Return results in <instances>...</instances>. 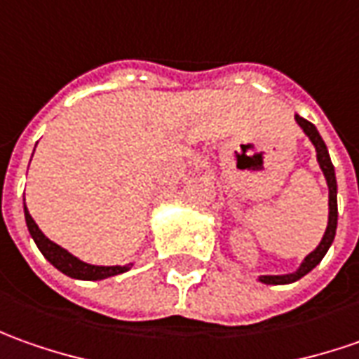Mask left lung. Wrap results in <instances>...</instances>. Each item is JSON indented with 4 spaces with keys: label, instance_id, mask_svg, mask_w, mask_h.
<instances>
[{
    "label": "left lung",
    "instance_id": "left-lung-1",
    "mask_svg": "<svg viewBox=\"0 0 359 359\" xmlns=\"http://www.w3.org/2000/svg\"><path fill=\"white\" fill-rule=\"evenodd\" d=\"M296 123L300 125V129L304 130V135L310 139V142L314 144L316 149V158H318V165L324 172V179H326L327 184V226L324 236L320 244L316 246L312 252L308 254L304 258L300 266L294 270V272H288V274H262L258 276V282L262 284H270V286H280V284H292L296 280H300L302 276H306L308 272H312L316 266L322 262V258L326 256V252L330 250L332 242H334V236H336V229H338V182H336V170H334V165L330 161V153H327L326 142L322 141L320 133L316 129L314 125L310 121H306L300 115H294Z\"/></svg>",
    "mask_w": 359,
    "mask_h": 359
}]
</instances>
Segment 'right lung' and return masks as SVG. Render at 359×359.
Listing matches in <instances>:
<instances>
[{"instance_id": "obj_1", "label": "right lung", "mask_w": 359, "mask_h": 359, "mask_svg": "<svg viewBox=\"0 0 359 359\" xmlns=\"http://www.w3.org/2000/svg\"><path fill=\"white\" fill-rule=\"evenodd\" d=\"M23 212H25V222H27V230L32 234L33 242L37 244L39 252L43 254L45 260H49L51 264L55 266L59 272H63L65 276L75 280H105L111 278V276H117V274H123L130 270L133 264L125 266H99V264H89V262H83L77 256L65 250L63 246H59L53 241H49L45 236L41 229L37 226V222L33 220L27 206H25V198H23Z\"/></svg>"}]
</instances>
